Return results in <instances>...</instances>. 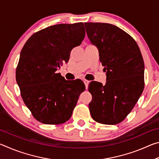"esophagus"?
I'll return each mask as SVG.
<instances>
[{
  "label": "esophagus",
  "instance_id": "34e87169",
  "mask_svg": "<svg viewBox=\"0 0 159 159\" xmlns=\"http://www.w3.org/2000/svg\"><path fill=\"white\" fill-rule=\"evenodd\" d=\"M83 82H84L85 85V88H86V89H87L88 84H89V81H88V80H83Z\"/></svg>",
  "mask_w": 159,
  "mask_h": 159
}]
</instances>
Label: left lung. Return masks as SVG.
<instances>
[{"label": "left lung", "mask_w": 159, "mask_h": 159, "mask_svg": "<svg viewBox=\"0 0 159 159\" xmlns=\"http://www.w3.org/2000/svg\"><path fill=\"white\" fill-rule=\"evenodd\" d=\"M84 24L107 75L105 85L92 81L88 85L93 97L91 116L102 124H118L130 114L143 92V58L136 41L121 29L107 23Z\"/></svg>", "instance_id": "left-lung-1"}]
</instances>
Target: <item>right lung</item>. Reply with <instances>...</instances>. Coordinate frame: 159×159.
<instances>
[{"mask_svg": "<svg viewBox=\"0 0 159 159\" xmlns=\"http://www.w3.org/2000/svg\"><path fill=\"white\" fill-rule=\"evenodd\" d=\"M85 36L83 22L60 24L34 34L24 45L16 80L24 102L39 122L57 125L71 118L85 85L80 80H66L56 71L68 62L71 50Z\"/></svg>", "mask_w": 159, "mask_h": 159, "instance_id": "right-lung-1", "label": "right lung"}]
</instances>
